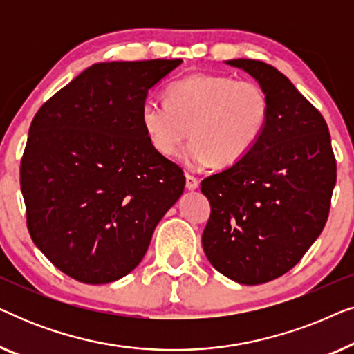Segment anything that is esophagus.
<instances>
[{
  "instance_id": "obj_1",
  "label": "esophagus",
  "mask_w": 354,
  "mask_h": 354,
  "mask_svg": "<svg viewBox=\"0 0 354 354\" xmlns=\"http://www.w3.org/2000/svg\"><path fill=\"white\" fill-rule=\"evenodd\" d=\"M185 180H187V183H185L187 190L193 192V190H196L198 187H200V182H198V178L190 176V174H185Z\"/></svg>"
}]
</instances>
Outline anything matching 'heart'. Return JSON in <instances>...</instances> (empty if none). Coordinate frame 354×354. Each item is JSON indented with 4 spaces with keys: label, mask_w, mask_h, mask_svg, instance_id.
<instances>
[{
    "label": "heart",
    "mask_w": 354,
    "mask_h": 354,
    "mask_svg": "<svg viewBox=\"0 0 354 354\" xmlns=\"http://www.w3.org/2000/svg\"><path fill=\"white\" fill-rule=\"evenodd\" d=\"M167 103L147 100L140 122L148 142L161 156H172L192 142L178 159L198 171L216 162L230 167L240 162L263 137L270 103L256 80L227 74H192L167 88Z\"/></svg>",
    "instance_id": "obj_1"
}]
</instances>
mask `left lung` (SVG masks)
<instances>
[{"label":"left lung","instance_id":"obj_1","mask_svg":"<svg viewBox=\"0 0 354 354\" xmlns=\"http://www.w3.org/2000/svg\"><path fill=\"white\" fill-rule=\"evenodd\" d=\"M225 64L263 86L270 111L256 147L201 182L211 205L201 241L222 275L259 285L288 272L321 235L337 164L326 120L282 72L254 59Z\"/></svg>","mask_w":354,"mask_h":354}]
</instances>
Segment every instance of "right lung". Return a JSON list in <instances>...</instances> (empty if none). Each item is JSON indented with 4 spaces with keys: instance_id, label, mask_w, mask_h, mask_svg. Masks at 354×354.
Returning a JSON list of instances; mask_svg holds the SVG:
<instances>
[{
    "instance_id": "add662e5",
    "label": "right lung",
    "mask_w": 354,
    "mask_h": 354,
    "mask_svg": "<svg viewBox=\"0 0 354 354\" xmlns=\"http://www.w3.org/2000/svg\"><path fill=\"white\" fill-rule=\"evenodd\" d=\"M182 59L90 66L38 109L21 161L27 227L69 277L122 279L185 188L182 169L149 145L140 122L148 91Z\"/></svg>"
}]
</instances>
